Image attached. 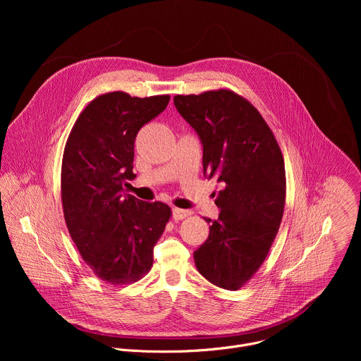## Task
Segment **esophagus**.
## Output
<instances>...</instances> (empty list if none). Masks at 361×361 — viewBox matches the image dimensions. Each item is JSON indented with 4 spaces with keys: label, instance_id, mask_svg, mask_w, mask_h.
<instances>
[{
    "label": "esophagus",
    "instance_id": "34e87169",
    "mask_svg": "<svg viewBox=\"0 0 361 361\" xmlns=\"http://www.w3.org/2000/svg\"><path fill=\"white\" fill-rule=\"evenodd\" d=\"M171 214H173L174 220H183V219L188 217L191 214V212L190 210H183V209H173Z\"/></svg>",
    "mask_w": 361,
    "mask_h": 361
}]
</instances>
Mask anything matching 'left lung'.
Returning a JSON list of instances; mask_svg holds the SVG:
<instances>
[{"label": "left lung", "instance_id": "8db88e82", "mask_svg": "<svg viewBox=\"0 0 361 361\" xmlns=\"http://www.w3.org/2000/svg\"><path fill=\"white\" fill-rule=\"evenodd\" d=\"M174 106L201 141L204 177L223 187L195 267L214 286L237 290L266 260L283 219L281 149L260 113L233 91L176 95Z\"/></svg>", "mask_w": 361, "mask_h": 361}]
</instances>
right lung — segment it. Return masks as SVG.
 <instances>
[{"mask_svg":"<svg viewBox=\"0 0 361 361\" xmlns=\"http://www.w3.org/2000/svg\"><path fill=\"white\" fill-rule=\"evenodd\" d=\"M170 95L138 98L116 91L97 97L75 121L66 144L61 197L66 223L81 257L111 284L138 280L152 266L154 245L171 210L126 194L134 177L140 128L163 113Z\"/></svg>","mask_w":361,"mask_h":361,"instance_id":"1","label":"right lung"}]
</instances>
